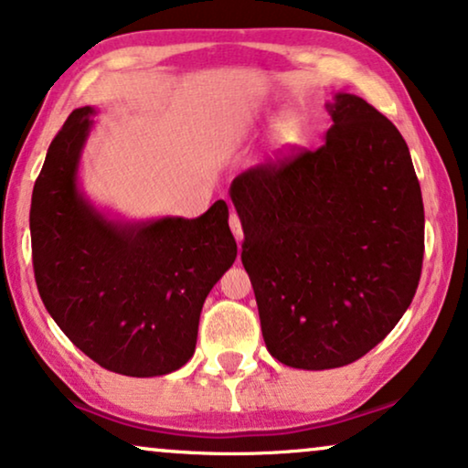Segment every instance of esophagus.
I'll list each match as a JSON object with an SVG mask.
<instances>
[{
    "instance_id": "obj_1",
    "label": "esophagus",
    "mask_w": 468,
    "mask_h": 468,
    "mask_svg": "<svg viewBox=\"0 0 468 468\" xmlns=\"http://www.w3.org/2000/svg\"><path fill=\"white\" fill-rule=\"evenodd\" d=\"M229 228H232V234H234V239H236V242H242V226H240V219H239V215H236V212L232 210V215H229Z\"/></svg>"
}]
</instances>
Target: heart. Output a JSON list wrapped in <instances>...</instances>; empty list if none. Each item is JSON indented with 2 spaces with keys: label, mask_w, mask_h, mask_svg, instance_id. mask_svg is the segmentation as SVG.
<instances>
[{
  "label": "heart",
  "mask_w": 468,
  "mask_h": 468,
  "mask_svg": "<svg viewBox=\"0 0 468 468\" xmlns=\"http://www.w3.org/2000/svg\"><path fill=\"white\" fill-rule=\"evenodd\" d=\"M288 126H290V118H288V115H282V118L277 120V131L283 135V133L288 131Z\"/></svg>",
  "instance_id": "b5f03b06"
}]
</instances>
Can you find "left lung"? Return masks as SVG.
I'll return each instance as SVG.
<instances>
[{"mask_svg":"<svg viewBox=\"0 0 468 468\" xmlns=\"http://www.w3.org/2000/svg\"><path fill=\"white\" fill-rule=\"evenodd\" d=\"M324 144L236 176L242 266L269 353L296 369L348 366L415 296L423 199L404 137L361 96L326 102Z\"/></svg>","mask_w":468,"mask_h":468,"instance_id":"left-lung-1","label":"left lung"}]
</instances>
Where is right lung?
<instances>
[{"label": "right lung", "instance_id": "add662e5", "mask_svg": "<svg viewBox=\"0 0 468 468\" xmlns=\"http://www.w3.org/2000/svg\"><path fill=\"white\" fill-rule=\"evenodd\" d=\"M94 107L75 109L47 150L29 232L40 299L66 337L109 372L150 378L196 353L204 301L236 260L228 204L196 219H118L79 185Z\"/></svg>", "mask_w": 468, "mask_h": 468}]
</instances>
